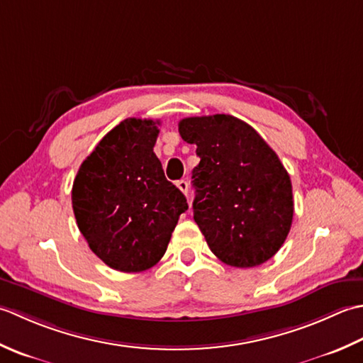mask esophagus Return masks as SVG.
<instances>
[{
    "instance_id": "1",
    "label": "esophagus",
    "mask_w": 363,
    "mask_h": 363,
    "mask_svg": "<svg viewBox=\"0 0 363 363\" xmlns=\"http://www.w3.org/2000/svg\"><path fill=\"white\" fill-rule=\"evenodd\" d=\"M177 188H179L183 194H188V182L186 180H179L177 182Z\"/></svg>"
}]
</instances>
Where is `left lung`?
<instances>
[{
	"instance_id": "left-lung-1",
	"label": "left lung",
	"mask_w": 363,
	"mask_h": 363,
	"mask_svg": "<svg viewBox=\"0 0 363 363\" xmlns=\"http://www.w3.org/2000/svg\"><path fill=\"white\" fill-rule=\"evenodd\" d=\"M183 140L196 144L194 220L211 252L235 268H254L282 247L293 223L286 169L258 133L228 114L186 117Z\"/></svg>"
}]
</instances>
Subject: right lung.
<instances>
[{
  "label": "right lung",
  "instance_id": "1",
  "mask_svg": "<svg viewBox=\"0 0 363 363\" xmlns=\"http://www.w3.org/2000/svg\"><path fill=\"white\" fill-rule=\"evenodd\" d=\"M152 119H125L79 166L72 206L89 247L109 268L140 272L164 255L186 197L166 180L153 152Z\"/></svg>",
  "mask_w": 363,
  "mask_h": 363
}]
</instances>
